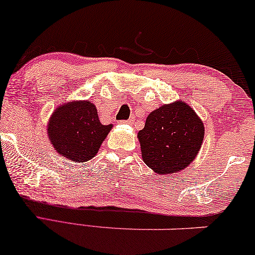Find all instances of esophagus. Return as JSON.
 Here are the masks:
<instances>
[{"label":"esophagus","mask_w":255,"mask_h":255,"mask_svg":"<svg viewBox=\"0 0 255 255\" xmlns=\"http://www.w3.org/2000/svg\"><path fill=\"white\" fill-rule=\"evenodd\" d=\"M133 118H128V121H125V122H123V123H127V124H132V123H133Z\"/></svg>","instance_id":"34e87169"}]
</instances>
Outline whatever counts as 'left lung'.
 <instances>
[{
  "instance_id": "1",
  "label": "left lung",
  "mask_w": 255,
  "mask_h": 255,
  "mask_svg": "<svg viewBox=\"0 0 255 255\" xmlns=\"http://www.w3.org/2000/svg\"><path fill=\"white\" fill-rule=\"evenodd\" d=\"M204 135V123L196 111L185 102L176 101L152 111L137 137L144 163L165 176L191 165Z\"/></svg>"
}]
</instances>
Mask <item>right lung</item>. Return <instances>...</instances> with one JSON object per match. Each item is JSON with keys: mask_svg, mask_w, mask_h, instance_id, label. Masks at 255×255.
I'll use <instances>...</instances> for the list:
<instances>
[{"mask_svg": "<svg viewBox=\"0 0 255 255\" xmlns=\"http://www.w3.org/2000/svg\"><path fill=\"white\" fill-rule=\"evenodd\" d=\"M112 127L101 123L94 103L71 101L52 112L47 124V134L59 156L84 163L98 153Z\"/></svg>", "mask_w": 255, "mask_h": 255, "instance_id": "add662e5", "label": "right lung"}]
</instances>
